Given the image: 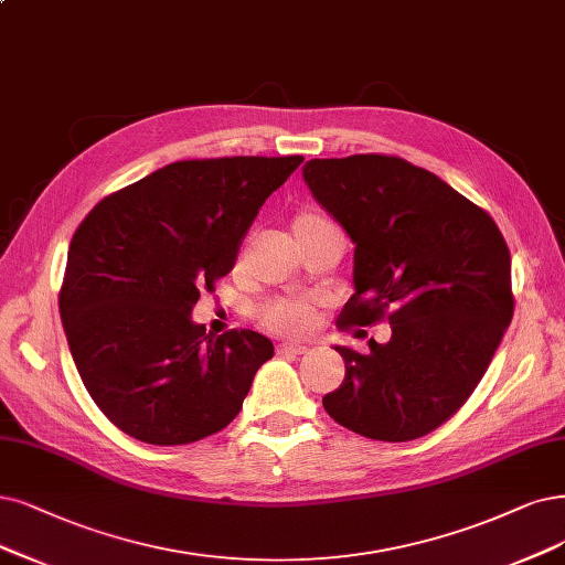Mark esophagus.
I'll list each match as a JSON object with an SVG mask.
<instances>
[{
  "label": "esophagus",
  "mask_w": 565,
  "mask_h": 565,
  "mask_svg": "<svg viewBox=\"0 0 565 565\" xmlns=\"http://www.w3.org/2000/svg\"><path fill=\"white\" fill-rule=\"evenodd\" d=\"M277 353H290V356H300V353H307L305 344H294V342H284L277 344Z\"/></svg>",
  "instance_id": "esophagus-1"
}]
</instances>
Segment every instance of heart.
Instances as JSON below:
<instances>
[{"label":"heart","mask_w":565,"mask_h":565,"mask_svg":"<svg viewBox=\"0 0 565 565\" xmlns=\"http://www.w3.org/2000/svg\"><path fill=\"white\" fill-rule=\"evenodd\" d=\"M338 227L328 216L319 212H300L294 218V235L296 239L315 235L319 230ZM258 319L263 326L275 332H284V335H300V332L309 330L315 323V309H311L302 300H269L260 307Z\"/></svg>","instance_id":"1"}]
</instances>
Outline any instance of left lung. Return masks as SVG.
<instances>
[{
    "instance_id": "obj_1",
    "label": "left lung",
    "mask_w": 565,
    "mask_h": 565,
    "mask_svg": "<svg viewBox=\"0 0 565 565\" xmlns=\"http://www.w3.org/2000/svg\"><path fill=\"white\" fill-rule=\"evenodd\" d=\"M302 179L356 246L338 326L391 309L386 344L335 347L347 370L323 407L370 440L424 437L470 398L512 321L508 244L484 209L403 158H315Z\"/></svg>"
}]
</instances>
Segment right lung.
I'll use <instances>...</instances> for the list:
<instances>
[{"label": "right lung", "mask_w": 565, "mask_h": 565, "mask_svg": "<svg viewBox=\"0 0 565 565\" xmlns=\"http://www.w3.org/2000/svg\"><path fill=\"white\" fill-rule=\"evenodd\" d=\"M300 162H172L97 202L78 225L62 326L83 386L135 440L172 447L223 430L275 356L260 332L206 335L191 311L233 269L258 209Z\"/></svg>", "instance_id": "right-lung-1"}]
</instances>
